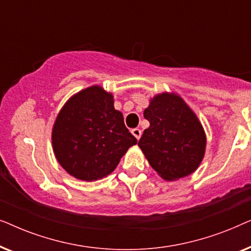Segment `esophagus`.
<instances>
[{
	"label": "esophagus",
	"mask_w": 251,
	"mask_h": 251,
	"mask_svg": "<svg viewBox=\"0 0 251 251\" xmlns=\"http://www.w3.org/2000/svg\"><path fill=\"white\" fill-rule=\"evenodd\" d=\"M131 133H132L133 136L136 137L137 139H139L140 137H142V130L138 129V128H135V129H132V130H131Z\"/></svg>",
	"instance_id": "esophagus-1"
}]
</instances>
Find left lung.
I'll list each match as a JSON object with an SVG mask.
<instances>
[{
  "label": "left lung",
  "mask_w": 251,
  "mask_h": 251,
  "mask_svg": "<svg viewBox=\"0 0 251 251\" xmlns=\"http://www.w3.org/2000/svg\"><path fill=\"white\" fill-rule=\"evenodd\" d=\"M150 122L138 145L151 167L166 180L197 170L204 155L205 135L197 115L179 96L157 95L144 111Z\"/></svg>",
  "instance_id": "1"
}]
</instances>
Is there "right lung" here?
<instances>
[{"mask_svg":"<svg viewBox=\"0 0 251 251\" xmlns=\"http://www.w3.org/2000/svg\"><path fill=\"white\" fill-rule=\"evenodd\" d=\"M113 102L111 94L95 85L73 96L57 116L52 129L54 155L77 179L92 181L107 176L137 144Z\"/></svg>","mask_w":251,"mask_h":251,"instance_id":"obj_1","label":"right lung"}]
</instances>
